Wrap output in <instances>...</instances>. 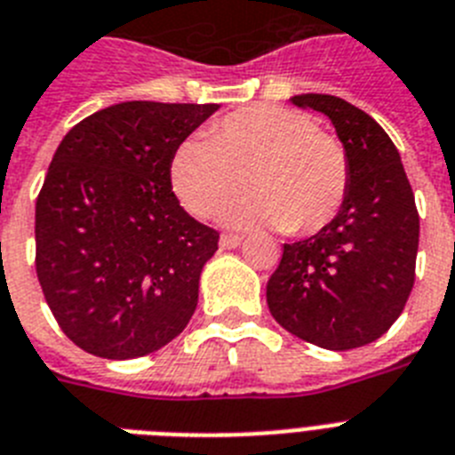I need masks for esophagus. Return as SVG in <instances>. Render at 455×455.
<instances>
[{
    "mask_svg": "<svg viewBox=\"0 0 455 455\" xmlns=\"http://www.w3.org/2000/svg\"><path fill=\"white\" fill-rule=\"evenodd\" d=\"M243 243V235H235V234H224L220 238V247L221 250H235V247Z\"/></svg>",
    "mask_w": 455,
    "mask_h": 455,
    "instance_id": "1",
    "label": "esophagus"
}]
</instances>
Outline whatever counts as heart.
I'll return each mask as SVG.
<instances>
[{"label": "heart", "mask_w": 455, "mask_h": 455, "mask_svg": "<svg viewBox=\"0 0 455 455\" xmlns=\"http://www.w3.org/2000/svg\"><path fill=\"white\" fill-rule=\"evenodd\" d=\"M243 182L251 192L228 210V224L312 235L345 204L349 156L310 116L273 104L228 113L208 139H185L171 156L175 196L201 220L215 217Z\"/></svg>", "instance_id": "obj_1"}]
</instances>
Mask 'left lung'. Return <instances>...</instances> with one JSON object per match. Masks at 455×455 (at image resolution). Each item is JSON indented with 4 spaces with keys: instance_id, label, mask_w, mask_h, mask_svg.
<instances>
[{
    "instance_id": "left-lung-1",
    "label": "left lung",
    "mask_w": 455,
    "mask_h": 455,
    "mask_svg": "<svg viewBox=\"0 0 455 455\" xmlns=\"http://www.w3.org/2000/svg\"><path fill=\"white\" fill-rule=\"evenodd\" d=\"M291 104L323 113L349 156V189L333 221L286 243L266 286L270 315L296 338L347 351L387 333L414 286L419 212L388 133L368 113L331 94Z\"/></svg>"
}]
</instances>
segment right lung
Returning a JSON list of instances; mask_svg holds the SVG:
<instances>
[{
    "instance_id": "obj_1",
    "label": "right lung",
    "mask_w": 455,
    "mask_h": 455,
    "mask_svg": "<svg viewBox=\"0 0 455 455\" xmlns=\"http://www.w3.org/2000/svg\"><path fill=\"white\" fill-rule=\"evenodd\" d=\"M217 104L122 101L67 133L36 198V275L74 345L113 361L185 331L220 234L187 215L171 156Z\"/></svg>"
}]
</instances>
